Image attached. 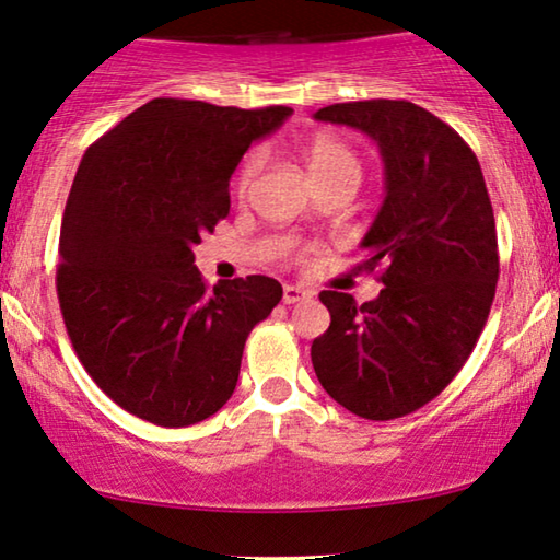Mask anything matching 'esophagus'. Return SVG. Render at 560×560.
<instances>
[{"label":"esophagus","mask_w":560,"mask_h":560,"mask_svg":"<svg viewBox=\"0 0 560 560\" xmlns=\"http://www.w3.org/2000/svg\"><path fill=\"white\" fill-rule=\"evenodd\" d=\"M306 296H310V291L302 289V287H291V283H287V287H283V304H296V302H302V299H306Z\"/></svg>","instance_id":"esophagus-1"}]
</instances>
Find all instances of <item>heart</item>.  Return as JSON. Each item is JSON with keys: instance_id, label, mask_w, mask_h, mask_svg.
<instances>
[{"instance_id": "1", "label": "heart", "mask_w": 560, "mask_h": 560, "mask_svg": "<svg viewBox=\"0 0 560 560\" xmlns=\"http://www.w3.org/2000/svg\"><path fill=\"white\" fill-rule=\"evenodd\" d=\"M264 152L256 149L250 152L246 160L241 162L238 172H235L233 190L238 198L248 195L250 187H254L256 177L261 175L264 170ZM306 164H310L312 177L317 179V185H329V183H352L358 185L362 175V162L355 147L350 141H345L337 133H317L310 144H306Z\"/></svg>"}]
</instances>
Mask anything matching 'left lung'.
Wrapping results in <instances>:
<instances>
[{
  "label": "left lung",
  "mask_w": 560,
  "mask_h": 560,
  "mask_svg": "<svg viewBox=\"0 0 560 560\" xmlns=\"http://www.w3.org/2000/svg\"><path fill=\"white\" fill-rule=\"evenodd\" d=\"M314 119L377 141L385 200L360 269H381V294L355 304L322 291L327 332L312 342L322 388L350 413L390 421L434 400L482 335L498 289L494 212L475 152L411 101H350Z\"/></svg>",
  "instance_id": "left-lung-1"
}]
</instances>
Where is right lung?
Masks as SVG:
<instances>
[{"mask_svg":"<svg viewBox=\"0 0 560 560\" xmlns=\"http://www.w3.org/2000/svg\"><path fill=\"white\" fill-rule=\"evenodd\" d=\"M289 114L154 98L83 154L55 287L85 373L137 419L179 429L218 413L250 329L281 302L258 273L208 289L195 246L231 210L241 156Z\"/></svg>","mask_w":560,"mask_h":560,"instance_id":"1","label":"right lung"}]
</instances>
